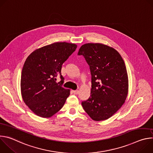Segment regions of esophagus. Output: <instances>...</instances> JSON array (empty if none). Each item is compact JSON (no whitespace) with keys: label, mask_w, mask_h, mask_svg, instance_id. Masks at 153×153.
Masks as SVG:
<instances>
[{"label":"esophagus","mask_w":153,"mask_h":153,"mask_svg":"<svg viewBox=\"0 0 153 153\" xmlns=\"http://www.w3.org/2000/svg\"><path fill=\"white\" fill-rule=\"evenodd\" d=\"M73 93L74 94H79V91H78V90H73Z\"/></svg>","instance_id":"1"}]
</instances>
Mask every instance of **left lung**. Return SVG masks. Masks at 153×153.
Here are the masks:
<instances>
[{"mask_svg":"<svg viewBox=\"0 0 153 153\" xmlns=\"http://www.w3.org/2000/svg\"><path fill=\"white\" fill-rule=\"evenodd\" d=\"M90 66L91 89L89 99L82 102L85 112L94 121L114 115L125 102L128 77L125 62L114 48L100 43H88L79 49Z\"/></svg>","mask_w":153,"mask_h":153,"instance_id":"obj_1","label":"left lung"}]
</instances>
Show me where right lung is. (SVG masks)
<instances>
[{
	"label": "right lung",
	"instance_id": "right-lung-1",
	"mask_svg": "<svg viewBox=\"0 0 153 153\" xmlns=\"http://www.w3.org/2000/svg\"><path fill=\"white\" fill-rule=\"evenodd\" d=\"M77 47L72 43L55 42L36 50L27 58L22 70L21 94L36 115L50 117L64 105L70 90L62 86V65ZM59 74L62 80L57 83Z\"/></svg>",
	"mask_w": 153,
	"mask_h": 153
}]
</instances>
